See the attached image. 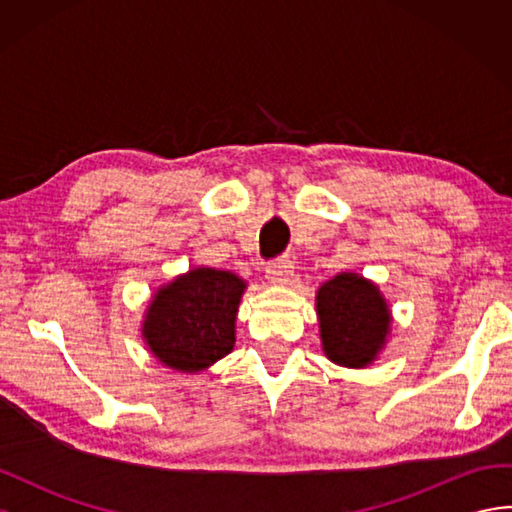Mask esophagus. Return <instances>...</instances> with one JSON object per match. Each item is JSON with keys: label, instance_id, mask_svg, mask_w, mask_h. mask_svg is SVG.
I'll use <instances>...</instances> for the list:
<instances>
[{"label": "esophagus", "instance_id": "esophagus-1", "mask_svg": "<svg viewBox=\"0 0 512 512\" xmlns=\"http://www.w3.org/2000/svg\"><path fill=\"white\" fill-rule=\"evenodd\" d=\"M292 262L288 257H277L273 259V262H268L266 266V275L268 279L273 281V284H288L290 281V275H292Z\"/></svg>", "mask_w": 512, "mask_h": 512}]
</instances>
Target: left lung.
Masks as SVG:
<instances>
[{
    "label": "left lung",
    "instance_id": "1",
    "mask_svg": "<svg viewBox=\"0 0 512 512\" xmlns=\"http://www.w3.org/2000/svg\"><path fill=\"white\" fill-rule=\"evenodd\" d=\"M317 312L323 352L345 367L374 361L389 330V310L374 284L343 273L319 288Z\"/></svg>",
    "mask_w": 512,
    "mask_h": 512
}]
</instances>
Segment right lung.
I'll list each match as a JSON object with an SVG mask.
<instances>
[{
	"instance_id": "1",
	"label": "right lung",
	"mask_w": 512,
	"mask_h": 512,
	"mask_svg": "<svg viewBox=\"0 0 512 512\" xmlns=\"http://www.w3.org/2000/svg\"><path fill=\"white\" fill-rule=\"evenodd\" d=\"M244 281L226 270L198 268L151 301L145 339L162 363L180 372L220 361L233 350L235 314Z\"/></svg>"
}]
</instances>
